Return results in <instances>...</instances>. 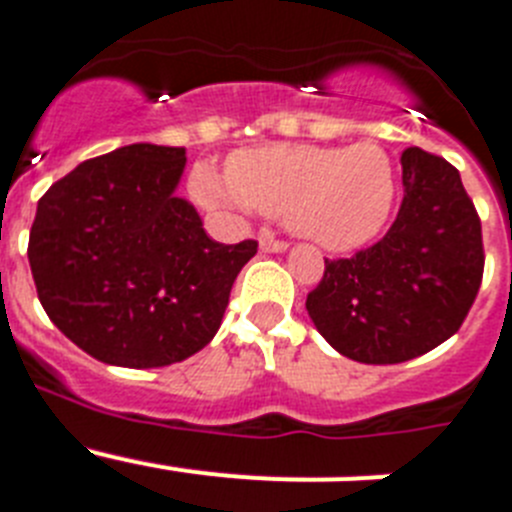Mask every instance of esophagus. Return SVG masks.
Returning a JSON list of instances; mask_svg holds the SVG:
<instances>
[{
	"label": "esophagus",
	"instance_id": "obj_1",
	"mask_svg": "<svg viewBox=\"0 0 512 512\" xmlns=\"http://www.w3.org/2000/svg\"><path fill=\"white\" fill-rule=\"evenodd\" d=\"M259 246H261V251H264V253H282V251H287V248H289L287 243L277 241V238H271V235H261Z\"/></svg>",
	"mask_w": 512,
	"mask_h": 512
}]
</instances>
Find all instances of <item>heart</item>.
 I'll return each mask as SVG.
<instances>
[{
	"label": "heart",
	"instance_id": "obj_1",
	"mask_svg": "<svg viewBox=\"0 0 512 512\" xmlns=\"http://www.w3.org/2000/svg\"><path fill=\"white\" fill-rule=\"evenodd\" d=\"M192 189L207 207L259 210L328 251H351L390 220L397 169L372 140L348 148L274 143L230 156L228 179L197 166Z\"/></svg>",
	"mask_w": 512,
	"mask_h": 512
}]
</instances>
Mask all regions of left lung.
<instances>
[{
	"label": "left lung",
	"instance_id": "8db88e82",
	"mask_svg": "<svg viewBox=\"0 0 512 512\" xmlns=\"http://www.w3.org/2000/svg\"><path fill=\"white\" fill-rule=\"evenodd\" d=\"M402 205L382 241L325 259L307 312L338 354L400 364L461 328L482 284V223L461 176L441 156L402 153Z\"/></svg>",
	"mask_w": 512,
	"mask_h": 512
}]
</instances>
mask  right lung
Listing matches in <instances>:
<instances>
[{"label": "right lung", "instance_id": "right-lung-1", "mask_svg": "<svg viewBox=\"0 0 512 512\" xmlns=\"http://www.w3.org/2000/svg\"><path fill=\"white\" fill-rule=\"evenodd\" d=\"M187 151L133 143L89 158L40 197L27 259L43 310L97 361L153 369L215 338L256 241H212L176 197Z\"/></svg>", "mask_w": 512, "mask_h": 512}]
</instances>
